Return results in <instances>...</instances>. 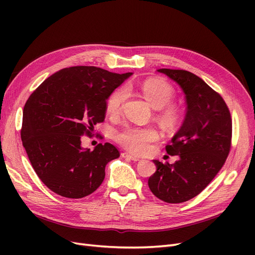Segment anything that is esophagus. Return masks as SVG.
Wrapping results in <instances>:
<instances>
[{"instance_id": "1", "label": "esophagus", "mask_w": 255, "mask_h": 255, "mask_svg": "<svg viewBox=\"0 0 255 255\" xmlns=\"http://www.w3.org/2000/svg\"><path fill=\"white\" fill-rule=\"evenodd\" d=\"M121 156L123 157V158H128V159H130V160H134V161H138L139 160L140 158L138 157V156H135V155H132V154H129V153H127V152H123L122 154H121Z\"/></svg>"}]
</instances>
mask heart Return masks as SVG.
Instances as JSON below:
<instances>
[{"instance_id":"obj_1","label":"heart","mask_w":255,"mask_h":255,"mask_svg":"<svg viewBox=\"0 0 255 255\" xmlns=\"http://www.w3.org/2000/svg\"><path fill=\"white\" fill-rule=\"evenodd\" d=\"M144 99L153 109L158 110L157 118L166 128H173L180 119V110L171 101L174 89L169 83L160 79H148L139 85ZM127 99V90H114L106 100V111L111 116H117L122 110ZM116 139L126 149L136 154H143L149 150L150 144L158 139V133L153 128L127 127L116 135Z\"/></svg>"}]
</instances>
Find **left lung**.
<instances>
[{
    "label": "left lung",
    "mask_w": 255,
    "mask_h": 255,
    "mask_svg": "<svg viewBox=\"0 0 255 255\" xmlns=\"http://www.w3.org/2000/svg\"><path fill=\"white\" fill-rule=\"evenodd\" d=\"M174 81L186 99L182 127L166 145L174 164L153 160L156 171L148 181L153 195L167 203H182L199 195L222 168L229 155L232 119L223 99L196 74L158 69Z\"/></svg>",
    "instance_id": "obj_1"
}]
</instances>
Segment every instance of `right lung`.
Segmentation results:
<instances>
[{"label":"right lung","mask_w":255,"mask_h":255,"mask_svg":"<svg viewBox=\"0 0 255 255\" xmlns=\"http://www.w3.org/2000/svg\"><path fill=\"white\" fill-rule=\"evenodd\" d=\"M132 74L94 66L65 68L29 96L22 143L35 172L55 194L71 199L92 194L104 180L107 163L120 156L112 143H99L91 151L81 139L104 121L107 98Z\"/></svg>","instance_id":"1"}]
</instances>
